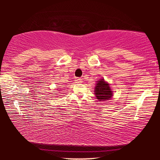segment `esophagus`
Returning <instances> with one entry per match:
<instances>
[{
  "mask_svg": "<svg viewBox=\"0 0 160 160\" xmlns=\"http://www.w3.org/2000/svg\"><path fill=\"white\" fill-rule=\"evenodd\" d=\"M75 82H76V83H81V82H82V80L81 79V78H75Z\"/></svg>",
  "mask_w": 160,
  "mask_h": 160,
  "instance_id": "34e87169",
  "label": "esophagus"
}]
</instances>
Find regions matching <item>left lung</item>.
Segmentation results:
<instances>
[{
	"instance_id": "8db88e82",
	"label": "left lung",
	"mask_w": 160,
	"mask_h": 160,
	"mask_svg": "<svg viewBox=\"0 0 160 160\" xmlns=\"http://www.w3.org/2000/svg\"><path fill=\"white\" fill-rule=\"evenodd\" d=\"M95 95L99 101H106L110 99L113 95L109 84L104 80H100L97 82L95 87Z\"/></svg>"
}]
</instances>
